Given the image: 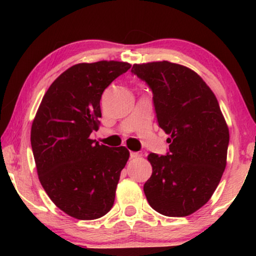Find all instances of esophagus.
Listing matches in <instances>:
<instances>
[{
    "label": "esophagus",
    "instance_id": "1",
    "mask_svg": "<svg viewBox=\"0 0 256 256\" xmlns=\"http://www.w3.org/2000/svg\"><path fill=\"white\" fill-rule=\"evenodd\" d=\"M142 155L140 152H130V158H138V157H141Z\"/></svg>",
    "mask_w": 256,
    "mask_h": 256
}]
</instances>
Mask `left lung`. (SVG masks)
<instances>
[{
    "label": "left lung",
    "instance_id": "1",
    "mask_svg": "<svg viewBox=\"0 0 256 256\" xmlns=\"http://www.w3.org/2000/svg\"><path fill=\"white\" fill-rule=\"evenodd\" d=\"M152 92L158 126L170 138L166 155L149 154L152 177L143 191L166 216H186L212 197L226 168L230 132L218 100L192 70L174 62L132 65Z\"/></svg>",
    "mask_w": 256,
    "mask_h": 256
}]
</instances>
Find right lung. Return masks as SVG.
<instances>
[{
    "label": "right lung",
    "instance_id": "obj_1",
    "mask_svg": "<svg viewBox=\"0 0 256 256\" xmlns=\"http://www.w3.org/2000/svg\"><path fill=\"white\" fill-rule=\"evenodd\" d=\"M130 66L114 60L73 65L48 87L32 122L31 146L42 186L76 219H98L113 208L129 152L100 146L90 135L99 129L104 90Z\"/></svg>",
    "mask_w": 256,
    "mask_h": 256
}]
</instances>
